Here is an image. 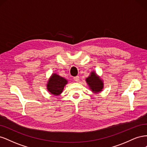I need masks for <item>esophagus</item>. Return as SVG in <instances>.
<instances>
[{"label": "esophagus", "instance_id": "34e87169", "mask_svg": "<svg viewBox=\"0 0 147 147\" xmlns=\"http://www.w3.org/2000/svg\"><path fill=\"white\" fill-rule=\"evenodd\" d=\"M74 80H75V82H78L80 80V77H79V76H76V77H74Z\"/></svg>", "mask_w": 147, "mask_h": 147}]
</instances>
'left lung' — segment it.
<instances>
[{
	"instance_id": "8db88e82",
	"label": "left lung",
	"mask_w": 147,
	"mask_h": 147,
	"mask_svg": "<svg viewBox=\"0 0 147 147\" xmlns=\"http://www.w3.org/2000/svg\"><path fill=\"white\" fill-rule=\"evenodd\" d=\"M86 81L91 90L94 92L101 91L102 89L103 88V82L94 72H91L90 76L86 78Z\"/></svg>"
}]
</instances>
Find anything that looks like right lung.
<instances>
[{"label":"right lung","instance_id":"add662e5","mask_svg":"<svg viewBox=\"0 0 147 147\" xmlns=\"http://www.w3.org/2000/svg\"><path fill=\"white\" fill-rule=\"evenodd\" d=\"M67 83V80L54 74L49 80L47 84V89L51 94L58 96L63 91L64 87Z\"/></svg>","mask_w":147,"mask_h":147}]
</instances>
